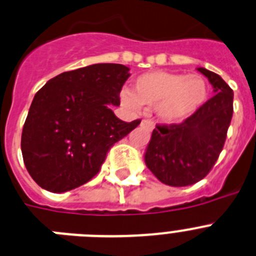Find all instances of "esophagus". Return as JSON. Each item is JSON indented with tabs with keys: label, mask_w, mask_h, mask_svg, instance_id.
Wrapping results in <instances>:
<instances>
[{
	"label": "esophagus",
	"mask_w": 256,
	"mask_h": 256,
	"mask_svg": "<svg viewBox=\"0 0 256 256\" xmlns=\"http://www.w3.org/2000/svg\"><path fill=\"white\" fill-rule=\"evenodd\" d=\"M141 126L146 128L148 130H154V123H152V120H142L141 122Z\"/></svg>",
	"instance_id": "obj_1"
}]
</instances>
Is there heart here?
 <instances>
[{"instance_id": "heart-1", "label": "heart", "mask_w": 256, "mask_h": 256, "mask_svg": "<svg viewBox=\"0 0 256 256\" xmlns=\"http://www.w3.org/2000/svg\"><path fill=\"white\" fill-rule=\"evenodd\" d=\"M207 98V85L198 75H180L167 71H150L140 75L132 85V96L122 100L130 107L156 106L158 116L167 123L182 122L193 115Z\"/></svg>"}]
</instances>
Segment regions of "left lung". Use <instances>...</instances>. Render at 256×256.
Masks as SVG:
<instances>
[{"instance_id":"obj_1","label":"left lung","mask_w":256,"mask_h":256,"mask_svg":"<svg viewBox=\"0 0 256 256\" xmlns=\"http://www.w3.org/2000/svg\"><path fill=\"white\" fill-rule=\"evenodd\" d=\"M208 78L214 97L180 124L156 126L145 163L160 182L188 186L206 178L219 158L233 115V90L218 74L196 68Z\"/></svg>"}]
</instances>
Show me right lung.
<instances>
[{"label": "right lung", "instance_id": "right-lung-1", "mask_svg": "<svg viewBox=\"0 0 256 256\" xmlns=\"http://www.w3.org/2000/svg\"><path fill=\"white\" fill-rule=\"evenodd\" d=\"M130 68L97 63L50 78L34 94L22 132V154L42 189L64 193L98 174L107 152L141 120L115 116Z\"/></svg>", "mask_w": 256, "mask_h": 256}]
</instances>
